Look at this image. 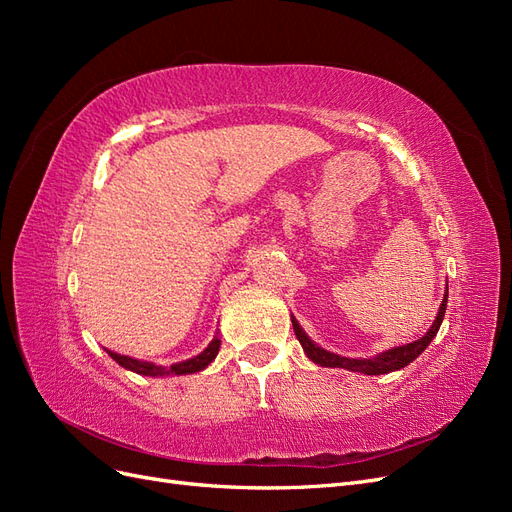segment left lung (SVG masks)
I'll list each match as a JSON object with an SVG mask.
<instances>
[{
	"label": "left lung",
	"mask_w": 512,
	"mask_h": 512,
	"mask_svg": "<svg viewBox=\"0 0 512 512\" xmlns=\"http://www.w3.org/2000/svg\"><path fill=\"white\" fill-rule=\"evenodd\" d=\"M446 301H448V288L444 292V299L440 303L436 320H433L429 331L421 339H416V342L406 344V346L391 348V350H386L382 354L371 356V359H348V356H339L335 352L324 350L307 337V333L299 327L297 318L290 316V320H292L294 335H297V339L301 342L309 361H314L320 367H342V369H348V371H359V374H365V376H380V374H389V371H397L401 367L410 365L416 359V356L431 344V339L436 337V333L440 331V324L444 320Z\"/></svg>",
	"instance_id": "8db88e82"
}]
</instances>
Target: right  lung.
<instances>
[{"instance_id": "add662e5", "label": "right lung", "mask_w": 512, "mask_h": 512, "mask_svg": "<svg viewBox=\"0 0 512 512\" xmlns=\"http://www.w3.org/2000/svg\"><path fill=\"white\" fill-rule=\"evenodd\" d=\"M220 344H222L220 337L215 335L211 339V344L203 352L196 354L194 359L181 361V363H175V365H170V367H162V365L147 363V361H138V359H132V356L117 354V352H111V350H108V354H111L113 361H117L121 367L134 371V374L151 376V378H158V376H185V374H196V371H203L209 363H213V359L220 352Z\"/></svg>"}]
</instances>
